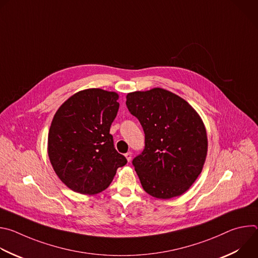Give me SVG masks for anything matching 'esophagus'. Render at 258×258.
I'll return each instance as SVG.
<instances>
[{"label":"esophagus","instance_id":"obj_1","mask_svg":"<svg viewBox=\"0 0 258 258\" xmlns=\"http://www.w3.org/2000/svg\"><path fill=\"white\" fill-rule=\"evenodd\" d=\"M124 156H125V158H126V160H127L128 162L132 160V156H133V155H132V152H127V153H125V154H124Z\"/></svg>","mask_w":258,"mask_h":258}]
</instances>
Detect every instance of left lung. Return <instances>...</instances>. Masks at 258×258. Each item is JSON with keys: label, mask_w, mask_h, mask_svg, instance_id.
Listing matches in <instances>:
<instances>
[{"label": "left lung", "mask_w": 258, "mask_h": 258, "mask_svg": "<svg viewBox=\"0 0 258 258\" xmlns=\"http://www.w3.org/2000/svg\"><path fill=\"white\" fill-rule=\"evenodd\" d=\"M126 106L145 133V149L133 160L143 189L158 199L180 196L201 173L207 155L200 115L186 100L161 88L128 93Z\"/></svg>", "instance_id": "8db88e82"}]
</instances>
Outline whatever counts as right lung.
Listing matches in <instances>:
<instances>
[{
	"label": "right lung",
	"instance_id": "add662e5",
	"mask_svg": "<svg viewBox=\"0 0 258 258\" xmlns=\"http://www.w3.org/2000/svg\"><path fill=\"white\" fill-rule=\"evenodd\" d=\"M119 96L87 89L68 98L56 111L48 135V155L54 171L70 190L94 195L113 180L127 160L110 135Z\"/></svg>",
	"mask_w": 258,
	"mask_h": 258
}]
</instances>
